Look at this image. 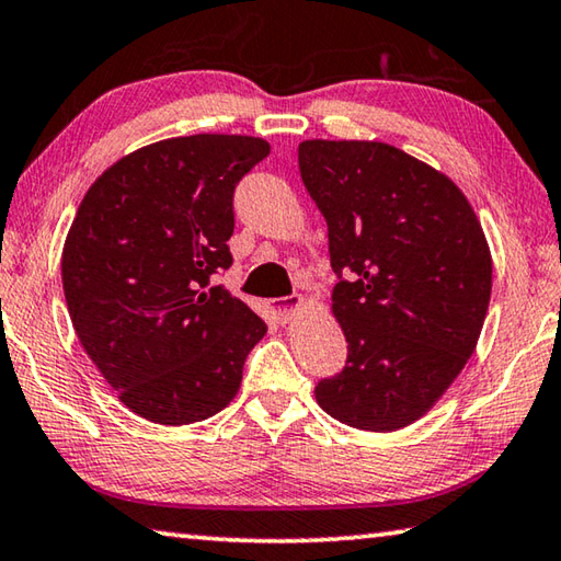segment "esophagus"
<instances>
[{"instance_id": "obj_1", "label": "esophagus", "mask_w": 561, "mask_h": 561, "mask_svg": "<svg viewBox=\"0 0 561 561\" xmlns=\"http://www.w3.org/2000/svg\"><path fill=\"white\" fill-rule=\"evenodd\" d=\"M302 300L300 296H288V298H278V300H271V310H273V318L278 322H290L293 318L298 316V310L302 308Z\"/></svg>"}]
</instances>
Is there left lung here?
<instances>
[{
	"instance_id": "8db88e82",
	"label": "left lung",
	"mask_w": 561,
	"mask_h": 561,
	"mask_svg": "<svg viewBox=\"0 0 561 561\" xmlns=\"http://www.w3.org/2000/svg\"><path fill=\"white\" fill-rule=\"evenodd\" d=\"M298 164L328 221L332 316L347 337L318 404L352 428H404L478 345L493 288L483 226L446 174L394 145L306 140Z\"/></svg>"
}]
</instances>
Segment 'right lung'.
Instances as JSON below:
<instances>
[{
	"label": "right lung",
	"instance_id": "right-lung-1",
	"mask_svg": "<svg viewBox=\"0 0 561 561\" xmlns=\"http://www.w3.org/2000/svg\"><path fill=\"white\" fill-rule=\"evenodd\" d=\"M271 145L190 135L140 147L98 176L68 229V316L117 399L152 424L229 407L265 322L214 286L233 263V190Z\"/></svg>",
	"mask_w": 561,
	"mask_h": 561
}]
</instances>
